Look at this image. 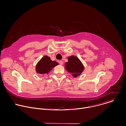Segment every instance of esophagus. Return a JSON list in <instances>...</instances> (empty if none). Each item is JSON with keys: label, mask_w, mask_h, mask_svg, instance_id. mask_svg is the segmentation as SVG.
<instances>
[{"label": "esophagus", "mask_w": 126, "mask_h": 126, "mask_svg": "<svg viewBox=\"0 0 126 126\" xmlns=\"http://www.w3.org/2000/svg\"><path fill=\"white\" fill-rule=\"evenodd\" d=\"M59 64H60V65H63V62L62 61H59Z\"/></svg>", "instance_id": "esophagus-1"}]
</instances>
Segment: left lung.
Returning <instances> with one entry per match:
<instances>
[{"label":"left lung","mask_w":126,"mask_h":126,"mask_svg":"<svg viewBox=\"0 0 126 126\" xmlns=\"http://www.w3.org/2000/svg\"><path fill=\"white\" fill-rule=\"evenodd\" d=\"M68 61L65 63V69L68 72L72 74L73 77H77L80 75L84 70V66L80 60L74 56L68 58Z\"/></svg>","instance_id":"1"}]
</instances>
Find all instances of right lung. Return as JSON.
Masks as SVG:
<instances>
[{
    "instance_id": "add662e5",
    "label": "right lung",
    "mask_w": 126,
    "mask_h": 126,
    "mask_svg": "<svg viewBox=\"0 0 126 126\" xmlns=\"http://www.w3.org/2000/svg\"><path fill=\"white\" fill-rule=\"evenodd\" d=\"M59 64L55 61H52L49 57L44 56L36 66V71L40 74H48L51 70Z\"/></svg>"
}]
</instances>
